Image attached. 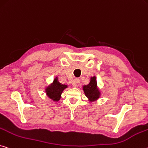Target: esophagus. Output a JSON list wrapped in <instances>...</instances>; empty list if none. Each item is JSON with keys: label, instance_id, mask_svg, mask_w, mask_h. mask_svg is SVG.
<instances>
[{"label": "esophagus", "instance_id": "esophagus-1", "mask_svg": "<svg viewBox=\"0 0 148 148\" xmlns=\"http://www.w3.org/2000/svg\"><path fill=\"white\" fill-rule=\"evenodd\" d=\"M79 85V80L78 79H76L73 82V86L74 88H78Z\"/></svg>", "mask_w": 148, "mask_h": 148}]
</instances>
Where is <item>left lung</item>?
<instances>
[{"label":"left lung","mask_w":148,"mask_h":148,"mask_svg":"<svg viewBox=\"0 0 148 148\" xmlns=\"http://www.w3.org/2000/svg\"><path fill=\"white\" fill-rule=\"evenodd\" d=\"M83 90L90 101L93 102L99 99L101 95V92L99 88H97L95 76L91 77L90 84L83 86Z\"/></svg>","instance_id":"left-lung-1"}]
</instances>
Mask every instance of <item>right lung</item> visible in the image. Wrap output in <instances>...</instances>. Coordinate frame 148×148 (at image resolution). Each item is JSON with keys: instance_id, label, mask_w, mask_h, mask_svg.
Returning <instances> with one entry per match:
<instances>
[{"instance_id": "add662e5", "label": "right lung", "mask_w": 148, "mask_h": 148, "mask_svg": "<svg viewBox=\"0 0 148 148\" xmlns=\"http://www.w3.org/2000/svg\"><path fill=\"white\" fill-rule=\"evenodd\" d=\"M67 87L68 86L65 84H60L58 81L57 77H56L53 82L46 88V94L50 99L55 101H58L61 97L62 91Z\"/></svg>"}]
</instances>
